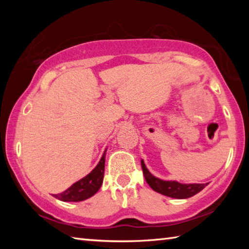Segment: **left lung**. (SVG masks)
<instances>
[{"label":"left lung","mask_w":249,"mask_h":249,"mask_svg":"<svg viewBox=\"0 0 249 249\" xmlns=\"http://www.w3.org/2000/svg\"><path fill=\"white\" fill-rule=\"evenodd\" d=\"M142 169L144 172V177L149 184V187L153 189L154 191L163 195L166 196L175 197V199H188L196 196L201 190L208 185V183H180L177 181H166L157 178L150 174L147 169L144 160H142Z\"/></svg>","instance_id":"obj_1"}]
</instances>
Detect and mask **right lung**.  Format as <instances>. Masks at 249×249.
Listing matches in <instances>:
<instances>
[{
    "label": "right lung",
    "instance_id": "right-lung-1",
    "mask_svg": "<svg viewBox=\"0 0 249 249\" xmlns=\"http://www.w3.org/2000/svg\"><path fill=\"white\" fill-rule=\"evenodd\" d=\"M105 165V151L96 167L89 175L73 183L66 191L53 195L58 200L65 202H80L94 196L103 182Z\"/></svg>",
    "mask_w": 249,
    "mask_h": 249
}]
</instances>
